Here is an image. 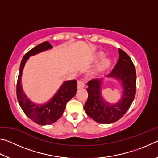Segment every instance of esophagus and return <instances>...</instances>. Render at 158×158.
Wrapping results in <instances>:
<instances>
[{
  "instance_id": "esophagus-1",
  "label": "esophagus",
  "mask_w": 158,
  "mask_h": 158,
  "mask_svg": "<svg viewBox=\"0 0 158 158\" xmlns=\"http://www.w3.org/2000/svg\"><path fill=\"white\" fill-rule=\"evenodd\" d=\"M85 86V83L83 81H79L77 83V89H84Z\"/></svg>"
}]
</instances>
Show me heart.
<instances>
[{"instance_id": "b5f03b06", "label": "heart", "mask_w": 158, "mask_h": 158, "mask_svg": "<svg viewBox=\"0 0 158 158\" xmlns=\"http://www.w3.org/2000/svg\"><path fill=\"white\" fill-rule=\"evenodd\" d=\"M105 57V53L102 52H98L94 53L93 55V59L95 61H98L102 59ZM112 65V60L110 58H105L102 59L101 61L100 65H99L98 68V71L100 73H102V72L106 71Z\"/></svg>"}]
</instances>
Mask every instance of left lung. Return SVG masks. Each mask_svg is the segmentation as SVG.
I'll use <instances>...</instances> for the list:
<instances>
[{"mask_svg": "<svg viewBox=\"0 0 158 158\" xmlns=\"http://www.w3.org/2000/svg\"><path fill=\"white\" fill-rule=\"evenodd\" d=\"M119 59L107 78L118 80L123 92L121 99L116 103H110L102 95V79H92L88 82V100L84 106L88 116L99 123L109 124L121 118L132 105L136 93L135 67L126 53L118 49Z\"/></svg>", "mask_w": 158, "mask_h": 158, "instance_id": "1", "label": "left lung"}]
</instances>
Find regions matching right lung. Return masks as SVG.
Listing matches in <instances>:
<instances>
[{
  "label": "right lung",
  "instance_id": "1",
  "mask_svg": "<svg viewBox=\"0 0 158 158\" xmlns=\"http://www.w3.org/2000/svg\"><path fill=\"white\" fill-rule=\"evenodd\" d=\"M52 45L44 42L34 47L26 53L21 62L17 84V96L19 104L29 118L37 124L47 125L52 124L62 116L68 102L77 93V80H69L63 83L54 95L43 104H36L32 102L23 92L21 85L22 73L30 56H33L44 51L52 49Z\"/></svg>",
  "mask_w": 158,
  "mask_h": 158
}]
</instances>
